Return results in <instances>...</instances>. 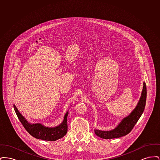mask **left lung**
<instances>
[{"instance_id": "8db88e82", "label": "left lung", "mask_w": 160, "mask_h": 160, "mask_svg": "<svg viewBox=\"0 0 160 160\" xmlns=\"http://www.w3.org/2000/svg\"><path fill=\"white\" fill-rule=\"evenodd\" d=\"M146 95V86L145 82H144L140 100L137 106L136 107L129 116L123 118L114 129L111 131H101L95 129V134L97 136L104 139L119 138L128 134L134 128L145 110Z\"/></svg>"}]
</instances>
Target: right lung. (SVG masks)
I'll return each mask as SVG.
<instances>
[{
	"label": "right lung",
	"mask_w": 160,
	"mask_h": 160,
	"mask_svg": "<svg viewBox=\"0 0 160 160\" xmlns=\"http://www.w3.org/2000/svg\"><path fill=\"white\" fill-rule=\"evenodd\" d=\"M14 108L16 114L26 130L32 136L36 138L47 141H56L63 137L67 132V116L68 111L65 114L63 121L61 124L55 127H46L41 123H30L21 114L15 105Z\"/></svg>",
	"instance_id": "right-lung-1"
}]
</instances>
